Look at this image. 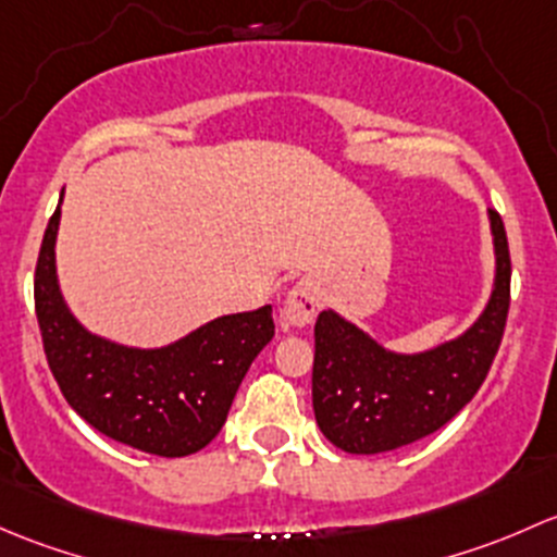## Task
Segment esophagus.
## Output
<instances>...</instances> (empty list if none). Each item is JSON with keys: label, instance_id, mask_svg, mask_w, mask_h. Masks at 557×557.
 <instances>
[{"label": "esophagus", "instance_id": "esophagus-1", "mask_svg": "<svg viewBox=\"0 0 557 557\" xmlns=\"http://www.w3.org/2000/svg\"><path fill=\"white\" fill-rule=\"evenodd\" d=\"M319 284L313 278H300L286 295L284 308H281V317H284V324L292 326V330H302L308 326L317 317L319 311Z\"/></svg>", "mask_w": 557, "mask_h": 557}]
</instances>
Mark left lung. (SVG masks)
Returning <instances> with one entry per match:
<instances>
[{
    "label": "left lung",
    "mask_w": 557,
    "mask_h": 557,
    "mask_svg": "<svg viewBox=\"0 0 557 557\" xmlns=\"http://www.w3.org/2000/svg\"><path fill=\"white\" fill-rule=\"evenodd\" d=\"M488 220L496 276L488 306L463 335L429 351L399 354L332 308L319 313L313 412L335 448L372 456L429 437L483 386L507 324L512 276L502 216L488 209Z\"/></svg>",
    "instance_id": "8db88e82"
}]
</instances>
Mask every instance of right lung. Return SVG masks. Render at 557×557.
I'll list each match as a JSON object with an SVG mask.
<instances>
[{
    "mask_svg": "<svg viewBox=\"0 0 557 557\" xmlns=\"http://www.w3.org/2000/svg\"><path fill=\"white\" fill-rule=\"evenodd\" d=\"M61 200L34 273L45 357L61 394L79 418L117 443L163 458L198 453L220 434L246 370L273 341V308L227 313L163 348L94 335L69 311L55 273Z\"/></svg>",
    "mask_w": 557,
    "mask_h": 557,
    "instance_id": "add662e5",
    "label": "right lung"
}]
</instances>
